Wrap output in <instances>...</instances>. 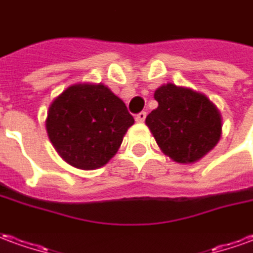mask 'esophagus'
Returning a JSON list of instances; mask_svg holds the SVG:
<instances>
[{
    "instance_id": "esophagus-1",
    "label": "esophagus",
    "mask_w": 253,
    "mask_h": 253,
    "mask_svg": "<svg viewBox=\"0 0 253 253\" xmlns=\"http://www.w3.org/2000/svg\"><path fill=\"white\" fill-rule=\"evenodd\" d=\"M145 118H146V112H139L137 116H135V121L138 122V123H142L145 121Z\"/></svg>"
}]
</instances>
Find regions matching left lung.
<instances>
[{"label":"left lung","mask_w":253,"mask_h":253,"mask_svg":"<svg viewBox=\"0 0 253 253\" xmlns=\"http://www.w3.org/2000/svg\"><path fill=\"white\" fill-rule=\"evenodd\" d=\"M157 108L145 123L164 155L181 164L199 162L222 137V116L206 94L176 84L155 90Z\"/></svg>","instance_id":"left-lung-1"}]
</instances>
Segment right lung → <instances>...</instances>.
<instances>
[{"mask_svg":"<svg viewBox=\"0 0 253 253\" xmlns=\"http://www.w3.org/2000/svg\"><path fill=\"white\" fill-rule=\"evenodd\" d=\"M45 125L64 162L75 169H96L116 155L134 118L105 84H77L53 100Z\"/></svg>","mask_w":253,"mask_h":253,"instance_id":"obj_1","label":"right lung"}]
</instances>
